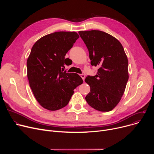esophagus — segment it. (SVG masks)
<instances>
[{"label": "esophagus", "instance_id": "1", "mask_svg": "<svg viewBox=\"0 0 154 154\" xmlns=\"http://www.w3.org/2000/svg\"><path fill=\"white\" fill-rule=\"evenodd\" d=\"M80 77H82V80H85V75H84V74H80Z\"/></svg>", "mask_w": 154, "mask_h": 154}]
</instances>
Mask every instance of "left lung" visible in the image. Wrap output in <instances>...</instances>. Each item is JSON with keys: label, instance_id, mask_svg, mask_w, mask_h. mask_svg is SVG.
Returning <instances> with one entry per match:
<instances>
[{"label": "left lung", "instance_id": "1", "mask_svg": "<svg viewBox=\"0 0 154 154\" xmlns=\"http://www.w3.org/2000/svg\"><path fill=\"white\" fill-rule=\"evenodd\" d=\"M79 34L89 52L91 65L99 67L95 76L85 79L91 87L85 100L95 110L110 111L120 102L128 79V59L123 46L114 37L100 30Z\"/></svg>", "mask_w": 154, "mask_h": 154}]
</instances>
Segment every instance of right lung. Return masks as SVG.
Returning a JSON list of instances; mask_svg holds the SVG:
<instances>
[{"instance_id":"right-lung-1","label":"right lung","mask_w":154,"mask_h":154,"mask_svg":"<svg viewBox=\"0 0 154 154\" xmlns=\"http://www.w3.org/2000/svg\"><path fill=\"white\" fill-rule=\"evenodd\" d=\"M79 35L75 32H57L38 39L27 61V77L35 97L49 110L60 109L69 103L74 90L83 83L77 74L63 72L71 60L65 55Z\"/></svg>"}]
</instances>
